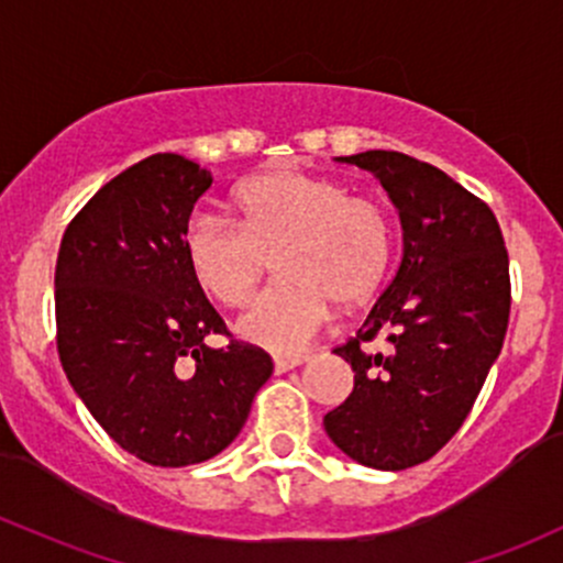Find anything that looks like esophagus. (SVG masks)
Wrapping results in <instances>:
<instances>
[{"mask_svg":"<svg viewBox=\"0 0 563 563\" xmlns=\"http://www.w3.org/2000/svg\"><path fill=\"white\" fill-rule=\"evenodd\" d=\"M307 361H310V355H280V357H275V372L286 374V372H291V368L301 366V363H307Z\"/></svg>","mask_w":563,"mask_h":563,"instance_id":"esophagus-1","label":"esophagus"}]
</instances>
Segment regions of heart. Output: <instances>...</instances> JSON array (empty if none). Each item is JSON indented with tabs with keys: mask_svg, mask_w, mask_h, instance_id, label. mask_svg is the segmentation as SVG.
<instances>
[{
	"mask_svg": "<svg viewBox=\"0 0 563 563\" xmlns=\"http://www.w3.org/2000/svg\"><path fill=\"white\" fill-rule=\"evenodd\" d=\"M238 224L195 213L184 256L197 286L227 307L243 305L275 253L280 280L238 318L234 331L269 352H299L323 329L331 301L352 307L385 280L393 219L379 200L350 195L336 178L269 170L234 191Z\"/></svg>",
	"mask_w": 563,
	"mask_h": 563,
	"instance_id": "obj_1",
	"label": "heart"
}]
</instances>
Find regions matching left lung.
Segmentation results:
<instances>
[{
    "mask_svg": "<svg viewBox=\"0 0 563 563\" xmlns=\"http://www.w3.org/2000/svg\"><path fill=\"white\" fill-rule=\"evenodd\" d=\"M342 163L372 170L387 189L404 258L355 336L333 350L355 372V387L323 424L361 465L406 471L452 441L503 350L508 251L492 208L435 165L385 150ZM379 332L391 352L363 351Z\"/></svg>",
    "mask_w": 563,
    "mask_h": 563,
    "instance_id": "1",
    "label": "left lung"
}]
</instances>
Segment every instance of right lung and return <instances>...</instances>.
<instances>
[{"label":"right lung","mask_w":563,"mask_h":563,"mask_svg":"<svg viewBox=\"0 0 563 563\" xmlns=\"http://www.w3.org/2000/svg\"><path fill=\"white\" fill-rule=\"evenodd\" d=\"M211 170L152 154L103 184L66 227L55 262L60 366L128 454L184 467L224 452L272 376L262 347L230 339L191 277L184 230Z\"/></svg>","instance_id":"1"}]
</instances>
